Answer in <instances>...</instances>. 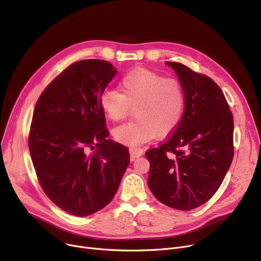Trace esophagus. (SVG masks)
Instances as JSON below:
<instances>
[{"label": "esophagus", "instance_id": "34e87169", "mask_svg": "<svg viewBox=\"0 0 261 261\" xmlns=\"http://www.w3.org/2000/svg\"><path fill=\"white\" fill-rule=\"evenodd\" d=\"M129 152H130L131 161H133L136 158L142 156L144 154V150L141 149V148H130L129 149Z\"/></svg>", "mask_w": 261, "mask_h": 261}]
</instances>
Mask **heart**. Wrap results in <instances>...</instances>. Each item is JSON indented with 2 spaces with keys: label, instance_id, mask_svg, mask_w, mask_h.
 <instances>
[{
  "label": "heart",
  "instance_id": "b5f03b06",
  "mask_svg": "<svg viewBox=\"0 0 261 261\" xmlns=\"http://www.w3.org/2000/svg\"><path fill=\"white\" fill-rule=\"evenodd\" d=\"M120 93L106 90L99 98L101 111L111 121L125 118L135 107L136 120L113 130L114 139L128 146H139L156 134L171 133L181 122L185 93L180 81L147 68H135L119 81Z\"/></svg>",
  "mask_w": 261,
  "mask_h": 261
}]
</instances>
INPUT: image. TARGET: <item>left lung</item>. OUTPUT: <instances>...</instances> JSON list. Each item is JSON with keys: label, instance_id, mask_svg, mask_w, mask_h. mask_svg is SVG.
<instances>
[{"label": "left lung", "instance_id": "8db88e82", "mask_svg": "<svg viewBox=\"0 0 261 261\" xmlns=\"http://www.w3.org/2000/svg\"><path fill=\"white\" fill-rule=\"evenodd\" d=\"M172 67L185 93L181 122L159 148L145 153L148 186L169 207L190 211L220 187L234 156V119L221 89L210 77L177 62Z\"/></svg>", "mask_w": 261, "mask_h": 261}]
</instances>
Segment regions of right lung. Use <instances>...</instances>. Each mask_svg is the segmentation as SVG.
Listing matches in <instances>:
<instances>
[{
  "instance_id": "1",
  "label": "right lung",
  "mask_w": 261,
  "mask_h": 261,
  "mask_svg": "<svg viewBox=\"0 0 261 261\" xmlns=\"http://www.w3.org/2000/svg\"><path fill=\"white\" fill-rule=\"evenodd\" d=\"M116 73L108 61L75 62L35 107L29 147L39 183L58 207L77 217L111 202L130 162L127 147L108 140L99 103Z\"/></svg>"
}]
</instances>
